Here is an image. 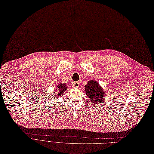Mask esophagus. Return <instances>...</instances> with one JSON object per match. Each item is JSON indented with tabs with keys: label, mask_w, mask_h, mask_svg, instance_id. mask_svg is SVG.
Listing matches in <instances>:
<instances>
[{
	"label": "esophagus",
	"mask_w": 154,
	"mask_h": 154,
	"mask_svg": "<svg viewBox=\"0 0 154 154\" xmlns=\"http://www.w3.org/2000/svg\"><path fill=\"white\" fill-rule=\"evenodd\" d=\"M73 86L75 88H78L79 86V82H75L73 83Z\"/></svg>",
	"instance_id": "obj_1"
}]
</instances>
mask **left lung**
Returning a JSON list of instances; mask_svg holds the SVG:
<instances>
[{"instance_id": "obj_1", "label": "left lung", "mask_w": 154, "mask_h": 154, "mask_svg": "<svg viewBox=\"0 0 154 154\" xmlns=\"http://www.w3.org/2000/svg\"><path fill=\"white\" fill-rule=\"evenodd\" d=\"M85 93L93 104H100L105 102V91L97 81L90 79L85 86Z\"/></svg>"}]
</instances>
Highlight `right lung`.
Masks as SVG:
<instances>
[{"label": "right lung", "instance_id": "right-lung-1", "mask_svg": "<svg viewBox=\"0 0 154 154\" xmlns=\"http://www.w3.org/2000/svg\"><path fill=\"white\" fill-rule=\"evenodd\" d=\"M68 89V85L64 83L63 82H59L57 84V86L55 87L54 89V97L60 98L61 96H63V94L65 92V91Z\"/></svg>", "mask_w": 154, "mask_h": 154}]
</instances>
